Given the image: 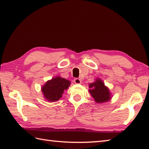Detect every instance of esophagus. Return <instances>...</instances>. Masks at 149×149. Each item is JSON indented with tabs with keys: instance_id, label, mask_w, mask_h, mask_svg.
<instances>
[{
	"instance_id": "esophagus-1",
	"label": "esophagus",
	"mask_w": 149,
	"mask_h": 149,
	"mask_svg": "<svg viewBox=\"0 0 149 149\" xmlns=\"http://www.w3.org/2000/svg\"><path fill=\"white\" fill-rule=\"evenodd\" d=\"M74 81V83L77 84H79L81 83V79H78V78H75Z\"/></svg>"
}]
</instances>
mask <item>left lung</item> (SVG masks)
<instances>
[{"label":"left lung","instance_id":"obj_1","mask_svg":"<svg viewBox=\"0 0 149 149\" xmlns=\"http://www.w3.org/2000/svg\"><path fill=\"white\" fill-rule=\"evenodd\" d=\"M89 92L97 103L106 102L111 99V93L101 79L96 78L93 83L89 84Z\"/></svg>","mask_w":149,"mask_h":149}]
</instances>
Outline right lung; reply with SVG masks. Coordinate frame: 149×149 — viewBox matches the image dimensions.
<instances>
[{
	"mask_svg": "<svg viewBox=\"0 0 149 149\" xmlns=\"http://www.w3.org/2000/svg\"><path fill=\"white\" fill-rule=\"evenodd\" d=\"M70 85V81L60 76H56L47 81L41 88L43 97L49 102H56L63 96L64 91Z\"/></svg>",
	"mask_w": 149,
	"mask_h": 149,
	"instance_id": "1",
	"label": "right lung"
}]
</instances>
